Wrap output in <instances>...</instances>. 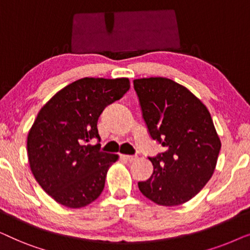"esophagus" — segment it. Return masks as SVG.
Here are the masks:
<instances>
[{"label": "esophagus", "mask_w": 250, "mask_h": 250, "mask_svg": "<svg viewBox=\"0 0 250 250\" xmlns=\"http://www.w3.org/2000/svg\"><path fill=\"white\" fill-rule=\"evenodd\" d=\"M122 158H123V159H125L126 162H128V163H132V162H135V160L138 159V157H136V156H128V155H123V156H122Z\"/></svg>", "instance_id": "1"}]
</instances>
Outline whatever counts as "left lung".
Returning a JSON list of instances; mask_svg holds the SVG:
<instances>
[{"label":"left lung","mask_w":250,"mask_h":250,"mask_svg":"<svg viewBox=\"0 0 250 250\" xmlns=\"http://www.w3.org/2000/svg\"><path fill=\"white\" fill-rule=\"evenodd\" d=\"M143 118L164 151L149 158L150 179L139 189L160 206H177L200 192L213 176L221 140L206 105L176 82L165 77L134 80Z\"/></svg>","instance_id":"left-lung-1"}]
</instances>
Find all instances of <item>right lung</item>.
I'll list each match as a JSON object with an SVG mask.
<instances>
[{
    "label": "right lung",
    "instance_id": "right-lung-1",
    "mask_svg": "<svg viewBox=\"0 0 250 250\" xmlns=\"http://www.w3.org/2000/svg\"><path fill=\"white\" fill-rule=\"evenodd\" d=\"M128 78L85 77L57 92L41 108L27 136L34 177L57 203L87 206L100 196L118 155L99 150L98 119L108 104L129 90Z\"/></svg>",
    "mask_w": 250,
    "mask_h": 250
}]
</instances>
